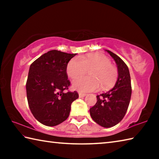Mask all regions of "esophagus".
<instances>
[{
  "label": "esophagus",
  "instance_id": "34e87169",
  "mask_svg": "<svg viewBox=\"0 0 159 159\" xmlns=\"http://www.w3.org/2000/svg\"><path fill=\"white\" fill-rule=\"evenodd\" d=\"M79 98H83V97L86 96V95H87V94H86V93H79Z\"/></svg>",
  "mask_w": 159,
  "mask_h": 159
}]
</instances>
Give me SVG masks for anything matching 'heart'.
I'll return each instance as SVG.
<instances>
[{"instance_id":"heart-1","label":"heart","mask_w":159,"mask_h":159,"mask_svg":"<svg viewBox=\"0 0 159 159\" xmlns=\"http://www.w3.org/2000/svg\"><path fill=\"white\" fill-rule=\"evenodd\" d=\"M90 76H80L73 81V87L80 92H90L109 89L116 82L118 72L116 67L111 64V60L101 53H91L80 57H74L69 61L66 73L72 79L85 74L87 69Z\"/></svg>"}]
</instances>
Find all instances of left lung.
<instances>
[{"label":"left lung","instance_id":"8db88e82","mask_svg":"<svg viewBox=\"0 0 159 159\" xmlns=\"http://www.w3.org/2000/svg\"><path fill=\"white\" fill-rule=\"evenodd\" d=\"M107 51L117 64L118 80L111 90L97 95V102L90 109V113L98 124L110 128L118 124L125 116L130 104L132 87L128 66L116 54Z\"/></svg>","mask_w":159,"mask_h":159}]
</instances>
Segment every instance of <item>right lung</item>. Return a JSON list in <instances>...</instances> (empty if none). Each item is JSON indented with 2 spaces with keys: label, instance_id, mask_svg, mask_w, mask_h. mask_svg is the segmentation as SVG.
<instances>
[{
  "label": "right lung",
  "instance_id": "add662e5",
  "mask_svg": "<svg viewBox=\"0 0 159 159\" xmlns=\"http://www.w3.org/2000/svg\"><path fill=\"white\" fill-rule=\"evenodd\" d=\"M76 54L53 50L31 64L26 83L28 104L34 116L42 124L55 126L69 117L71 103L79 98L69 88L66 66ZM64 90H67L65 93Z\"/></svg>",
  "mask_w": 159,
  "mask_h": 159
}]
</instances>
